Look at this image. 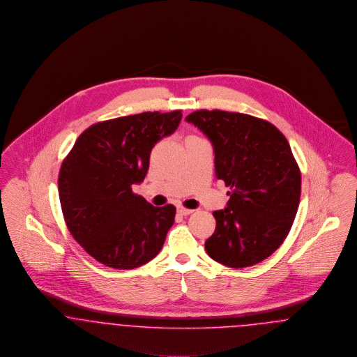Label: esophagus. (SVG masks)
Here are the masks:
<instances>
[{"label": "esophagus", "instance_id": "1", "mask_svg": "<svg viewBox=\"0 0 357 357\" xmlns=\"http://www.w3.org/2000/svg\"><path fill=\"white\" fill-rule=\"evenodd\" d=\"M177 212H178L180 215H183V216H187V215H190L193 211H192V209H189V208H184V206H177Z\"/></svg>", "mask_w": 357, "mask_h": 357}]
</instances>
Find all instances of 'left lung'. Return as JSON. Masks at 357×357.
<instances>
[{"instance_id":"left-lung-1","label":"left lung","mask_w":357,"mask_h":357,"mask_svg":"<svg viewBox=\"0 0 357 357\" xmlns=\"http://www.w3.org/2000/svg\"><path fill=\"white\" fill-rule=\"evenodd\" d=\"M185 121L208 137L215 174L231 188L227 206L213 212L206 254L232 268L262 262L286 239L300 204L301 172L287 139L247 114L199 110Z\"/></svg>"}]
</instances>
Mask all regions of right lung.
I'll list each match as a JSON object with an SVG mask.
<instances>
[{
	"mask_svg": "<svg viewBox=\"0 0 357 357\" xmlns=\"http://www.w3.org/2000/svg\"><path fill=\"white\" fill-rule=\"evenodd\" d=\"M181 116V110L146 112L98 122L64 158L59 173L63 216L98 262L129 270L161 251L176 208L151 206L132 193V185L144 181L153 146L174 132Z\"/></svg>",
	"mask_w": 357,
	"mask_h": 357,
	"instance_id": "add662e5",
	"label": "right lung"
}]
</instances>
